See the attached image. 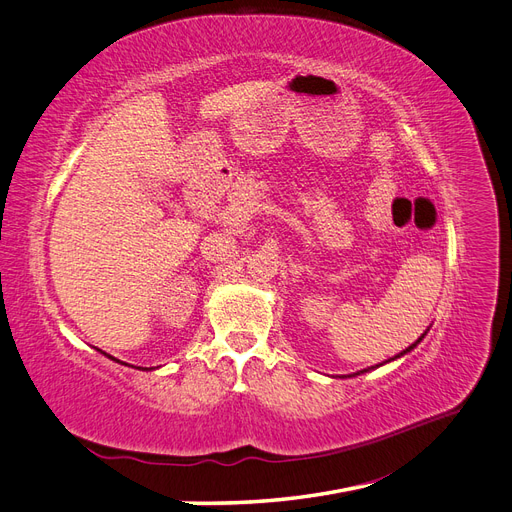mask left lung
<instances>
[{"label":"left lung","mask_w":512,"mask_h":512,"mask_svg":"<svg viewBox=\"0 0 512 512\" xmlns=\"http://www.w3.org/2000/svg\"><path fill=\"white\" fill-rule=\"evenodd\" d=\"M427 331H429V329H427ZM427 331H425V333H423V335H421V337H418V339H416V342H414V344H412V346H408V348H406V350H404V352H399V354H395V359H399V356H404V354H408V352H410V350H414V348H416V346H418V344H421V339H423V337H425V335H427ZM389 361H393V359H389ZM369 369H374V367H369ZM369 369H363V371H369ZM363 371H361V374H363ZM356 376H359V374H356Z\"/></svg>","instance_id":"8db88e82"}]
</instances>
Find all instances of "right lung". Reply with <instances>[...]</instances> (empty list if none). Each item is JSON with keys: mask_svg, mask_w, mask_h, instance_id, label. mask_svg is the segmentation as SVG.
<instances>
[{"mask_svg": "<svg viewBox=\"0 0 512 512\" xmlns=\"http://www.w3.org/2000/svg\"><path fill=\"white\" fill-rule=\"evenodd\" d=\"M104 354H106V352H104ZM106 356H108V359H113V356H111V354H106ZM113 361H117V359H113Z\"/></svg>", "mask_w": 512, "mask_h": 512, "instance_id": "add662e5", "label": "right lung"}]
</instances>
